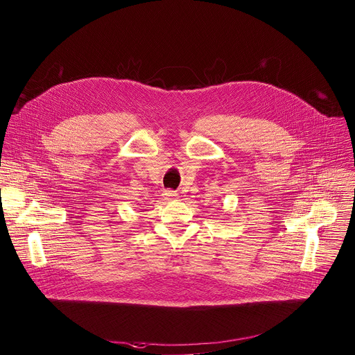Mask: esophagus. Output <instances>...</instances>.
<instances>
[{"label": "esophagus", "instance_id": "1", "mask_svg": "<svg viewBox=\"0 0 355 355\" xmlns=\"http://www.w3.org/2000/svg\"><path fill=\"white\" fill-rule=\"evenodd\" d=\"M163 196L166 200H177L178 199V193L174 191H164Z\"/></svg>", "mask_w": 355, "mask_h": 355}]
</instances>
